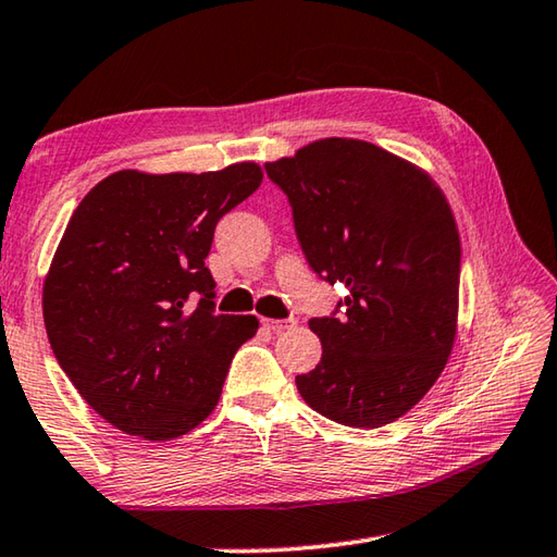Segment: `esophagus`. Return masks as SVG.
<instances>
[{
    "label": "esophagus",
    "instance_id": "obj_1",
    "mask_svg": "<svg viewBox=\"0 0 557 557\" xmlns=\"http://www.w3.org/2000/svg\"><path fill=\"white\" fill-rule=\"evenodd\" d=\"M295 319H262V326H268L270 331H275V333H280V331H287V329H292L295 326Z\"/></svg>",
    "mask_w": 557,
    "mask_h": 557
}]
</instances>
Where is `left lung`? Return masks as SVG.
Here are the masks:
<instances>
[{"instance_id":"1","label":"left lung","mask_w":557,"mask_h":557,"mask_svg":"<svg viewBox=\"0 0 557 557\" xmlns=\"http://www.w3.org/2000/svg\"><path fill=\"white\" fill-rule=\"evenodd\" d=\"M285 191L309 268L348 297L313 317L321 362L297 375L313 411L343 426L404 417L455 341L460 236L423 170L366 140L323 138L265 165Z\"/></svg>"}]
</instances>
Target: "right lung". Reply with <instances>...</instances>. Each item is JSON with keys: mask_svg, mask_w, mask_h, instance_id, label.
Listing matches in <instances>:
<instances>
[{"mask_svg": "<svg viewBox=\"0 0 557 557\" xmlns=\"http://www.w3.org/2000/svg\"><path fill=\"white\" fill-rule=\"evenodd\" d=\"M256 163L216 173L121 170L79 201L44 285L50 348L111 426L170 441L221 397L256 317L214 311L205 258L219 219L260 187Z\"/></svg>", "mask_w": 557, "mask_h": 557, "instance_id": "right-lung-1", "label": "right lung"}]
</instances>
